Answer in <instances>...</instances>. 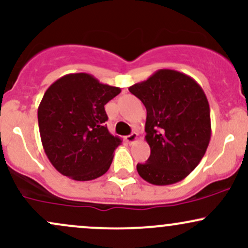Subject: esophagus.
I'll return each mask as SVG.
<instances>
[{"label":"esophagus","instance_id":"esophagus-1","mask_svg":"<svg viewBox=\"0 0 248 248\" xmlns=\"http://www.w3.org/2000/svg\"><path fill=\"white\" fill-rule=\"evenodd\" d=\"M138 138H139V135H138V133H132V134H129V135H127L126 137V141L128 143H130V145H132V143H134L135 141L138 140Z\"/></svg>","mask_w":248,"mask_h":248}]
</instances>
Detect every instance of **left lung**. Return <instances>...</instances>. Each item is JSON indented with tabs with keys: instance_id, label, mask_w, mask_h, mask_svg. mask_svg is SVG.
I'll list each match as a JSON object with an SVG mask.
<instances>
[{
	"instance_id": "8db88e82",
	"label": "left lung",
	"mask_w": 248,
	"mask_h": 248,
	"mask_svg": "<svg viewBox=\"0 0 248 248\" xmlns=\"http://www.w3.org/2000/svg\"><path fill=\"white\" fill-rule=\"evenodd\" d=\"M129 92L147 110L146 141L151 155L138 164L139 175L152 185L184 180L199 165L211 140V115L206 94L184 73L160 69Z\"/></svg>"
}]
</instances>
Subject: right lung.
<instances>
[{"label": "right lung", "mask_w": 248, "mask_h": 248, "mask_svg": "<svg viewBox=\"0 0 248 248\" xmlns=\"http://www.w3.org/2000/svg\"><path fill=\"white\" fill-rule=\"evenodd\" d=\"M120 92L87 73L62 76L46 91L37 109L41 141L62 175L89 181L109 170L122 140L105 124V105Z\"/></svg>", "instance_id": "obj_1"}]
</instances>
